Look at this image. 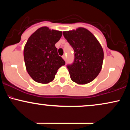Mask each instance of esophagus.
Segmentation results:
<instances>
[{"label": "esophagus", "instance_id": "obj_1", "mask_svg": "<svg viewBox=\"0 0 130 130\" xmlns=\"http://www.w3.org/2000/svg\"><path fill=\"white\" fill-rule=\"evenodd\" d=\"M62 58H63L64 60H66V56H65V55H63V56H62Z\"/></svg>", "mask_w": 130, "mask_h": 130}]
</instances>
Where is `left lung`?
Listing matches in <instances>:
<instances>
[{
  "label": "left lung",
  "mask_w": 130,
  "mask_h": 130,
  "mask_svg": "<svg viewBox=\"0 0 130 130\" xmlns=\"http://www.w3.org/2000/svg\"><path fill=\"white\" fill-rule=\"evenodd\" d=\"M63 35L74 51L73 63L67 65L71 79L78 84L90 83L102 68L104 53L100 43L84 27L65 31Z\"/></svg>",
  "instance_id": "obj_1"
}]
</instances>
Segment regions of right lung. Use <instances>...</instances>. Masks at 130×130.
Returning a JSON list of instances; mask_svg holds the SVG:
<instances>
[{
	"instance_id": "add662e5",
	"label": "right lung",
	"mask_w": 130,
	"mask_h": 130,
	"mask_svg": "<svg viewBox=\"0 0 130 130\" xmlns=\"http://www.w3.org/2000/svg\"><path fill=\"white\" fill-rule=\"evenodd\" d=\"M62 35L61 31L41 27L28 39L24 59L27 73L35 82L47 84L53 81L58 69L65 64L55 46Z\"/></svg>"
}]
</instances>
